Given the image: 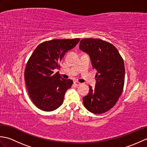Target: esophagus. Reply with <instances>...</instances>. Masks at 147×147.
<instances>
[{
  "label": "esophagus",
  "mask_w": 147,
  "mask_h": 147,
  "mask_svg": "<svg viewBox=\"0 0 147 147\" xmlns=\"http://www.w3.org/2000/svg\"><path fill=\"white\" fill-rule=\"evenodd\" d=\"M74 85H75L76 86H80V85H82V83L78 82H76H76H74Z\"/></svg>",
  "instance_id": "esophagus-1"
}]
</instances>
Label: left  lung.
I'll return each mask as SVG.
<instances>
[{
	"instance_id": "obj_1",
	"label": "left lung",
	"mask_w": 147,
	"mask_h": 147,
	"mask_svg": "<svg viewBox=\"0 0 147 147\" xmlns=\"http://www.w3.org/2000/svg\"><path fill=\"white\" fill-rule=\"evenodd\" d=\"M80 49L90 55L97 73L95 88L90 86L88 95L83 98L84 106L92 113L103 114L114 107L123 90V59L112 43L100 39L84 38Z\"/></svg>"
}]
</instances>
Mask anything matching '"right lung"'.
Wrapping results in <instances>:
<instances>
[{"label": "right lung", "instance_id": "right-lung-1", "mask_svg": "<svg viewBox=\"0 0 147 147\" xmlns=\"http://www.w3.org/2000/svg\"><path fill=\"white\" fill-rule=\"evenodd\" d=\"M80 40L54 39L42 42L30 56L24 70V80L30 97L36 107L50 112L63 103L65 93L73 82L63 79L54 70L59 68L65 52Z\"/></svg>", "mask_w": 147, "mask_h": 147}]
</instances>
